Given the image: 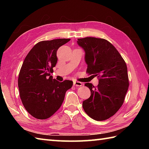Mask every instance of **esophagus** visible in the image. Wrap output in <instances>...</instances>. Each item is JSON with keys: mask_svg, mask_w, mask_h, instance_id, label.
I'll list each match as a JSON object with an SVG mask.
<instances>
[{"mask_svg": "<svg viewBox=\"0 0 149 149\" xmlns=\"http://www.w3.org/2000/svg\"><path fill=\"white\" fill-rule=\"evenodd\" d=\"M74 85H75V86H77V87H81V86H82V83H81L79 81H74Z\"/></svg>", "mask_w": 149, "mask_h": 149, "instance_id": "34e87169", "label": "esophagus"}]
</instances>
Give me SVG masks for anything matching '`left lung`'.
<instances>
[{"instance_id": "obj_1", "label": "left lung", "mask_w": 149, "mask_h": 149, "mask_svg": "<svg viewBox=\"0 0 149 149\" xmlns=\"http://www.w3.org/2000/svg\"><path fill=\"white\" fill-rule=\"evenodd\" d=\"M85 50L87 73L99 77V85L87 83L91 96L83 102L86 114L97 121L107 120L116 113L129 87L127 68L117 49L109 41L95 37L77 39Z\"/></svg>"}]
</instances>
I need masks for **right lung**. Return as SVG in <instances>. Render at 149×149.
<instances>
[{"mask_svg": "<svg viewBox=\"0 0 149 149\" xmlns=\"http://www.w3.org/2000/svg\"><path fill=\"white\" fill-rule=\"evenodd\" d=\"M70 39L42 41L37 43L25 58L18 77L20 99L24 108L39 120L52 116L61 107L65 92L73 81L59 82L50 73L57 63L56 52Z\"/></svg>", "mask_w": 149, "mask_h": 149, "instance_id": "right-lung-1", "label": "right lung"}]
</instances>
